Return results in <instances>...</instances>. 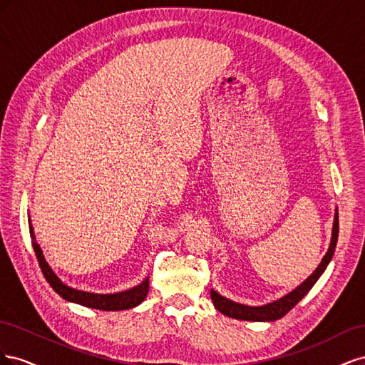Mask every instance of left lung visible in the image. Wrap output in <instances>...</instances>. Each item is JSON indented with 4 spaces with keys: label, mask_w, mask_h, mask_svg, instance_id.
Listing matches in <instances>:
<instances>
[{
    "label": "left lung",
    "mask_w": 365,
    "mask_h": 365,
    "mask_svg": "<svg viewBox=\"0 0 365 365\" xmlns=\"http://www.w3.org/2000/svg\"><path fill=\"white\" fill-rule=\"evenodd\" d=\"M338 231H339V224H338V208H335V217H334V228H332V239H330V245L326 252V256L323 257L322 263L318 264V268L309 275V277L297 288L286 294L284 297L279 298L272 303L263 304V306H247V304H240L233 300H228V298L222 297L215 289L210 291V297H212V302L215 307L220 314H224L227 317L236 318V319H245V322H275V319L282 318L283 315L288 314L291 309L302 300V298L312 289V286L317 283V280L322 277L323 272L326 271L327 264L330 263L334 257V252L336 248V240H338Z\"/></svg>",
    "instance_id": "8db88e82"
}]
</instances>
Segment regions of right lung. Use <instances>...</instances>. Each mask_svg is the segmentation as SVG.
Returning <instances> with one entry per match:
<instances>
[{
    "mask_svg": "<svg viewBox=\"0 0 365 365\" xmlns=\"http://www.w3.org/2000/svg\"><path fill=\"white\" fill-rule=\"evenodd\" d=\"M29 230H30L31 245H33V250H35L36 259L39 262V267H41L43 277L47 279V282L51 284V288L56 291L63 298V300L82 304L86 307L98 309V311H125V309H132L145 302V298L149 292V277H146L138 286H134V288L121 291V292H115V294L86 292V291H81V289H74V288H71V286L65 284L58 277V275L54 274V271L47 263L46 257H43L42 250L36 242L35 231H33L30 216H29Z\"/></svg>",
    "mask_w": 365,
    "mask_h": 365,
    "instance_id": "1",
    "label": "right lung"
}]
</instances>
